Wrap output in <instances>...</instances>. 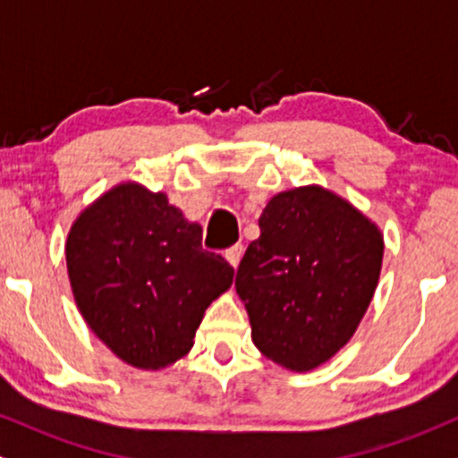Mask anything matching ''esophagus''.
<instances>
[{"mask_svg":"<svg viewBox=\"0 0 458 458\" xmlns=\"http://www.w3.org/2000/svg\"><path fill=\"white\" fill-rule=\"evenodd\" d=\"M241 256H243V245H233L230 250H225V260H228L234 269L239 267Z\"/></svg>","mask_w":458,"mask_h":458,"instance_id":"obj_1","label":"esophagus"}]
</instances>
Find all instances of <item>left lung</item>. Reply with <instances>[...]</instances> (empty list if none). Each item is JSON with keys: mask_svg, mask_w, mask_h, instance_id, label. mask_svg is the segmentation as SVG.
<instances>
[{"mask_svg": "<svg viewBox=\"0 0 458 458\" xmlns=\"http://www.w3.org/2000/svg\"><path fill=\"white\" fill-rule=\"evenodd\" d=\"M247 247L236 293L260 353L306 372L338 353L379 282L383 234L366 215L318 185L269 199Z\"/></svg>", "mask_w": 458, "mask_h": 458, "instance_id": "1", "label": "left lung"}]
</instances>
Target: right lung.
Wrapping results in <instances>:
<instances>
[{
  "label": "right lung",
  "instance_id": "obj_1",
  "mask_svg": "<svg viewBox=\"0 0 458 458\" xmlns=\"http://www.w3.org/2000/svg\"><path fill=\"white\" fill-rule=\"evenodd\" d=\"M66 267L88 327L141 370L185 357L204 310L234 277L222 256L202 250L199 224L138 182L109 189L79 215Z\"/></svg>",
  "mask_w": 458,
  "mask_h": 458
}]
</instances>
